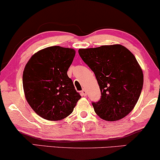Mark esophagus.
I'll return each instance as SVG.
<instances>
[{"label": "esophagus", "mask_w": 160, "mask_h": 160, "mask_svg": "<svg viewBox=\"0 0 160 160\" xmlns=\"http://www.w3.org/2000/svg\"><path fill=\"white\" fill-rule=\"evenodd\" d=\"M81 94H82V96H87V91H86V90H84V89L82 90V91H81Z\"/></svg>", "instance_id": "esophagus-1"}]
</instances>
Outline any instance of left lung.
I'll return each mask as SVG.
<instances>
[{"label": "left lung", "mask_w": 160, "mask_h": 160, "mask_svg": "<svg viewBox=\"0 0 160 160\" xmlns=\"http://www.w3.org/2000/svg\"><path fill=\"white\" fill-rule=\"evenodd\" d=\"M82 60L93 71L101 98L94 110L106 121L125 117L135 107L143 86V72L133 54L121 44L79 49Z\"/></svg>", "instance_id": "8db88e82"}]
</instances>
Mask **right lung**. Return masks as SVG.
Returning <instances> with one entry per match:
<instances>
[{
	"label": "right lung",
	"instance_id": "obj_1",
	"mask_svg": "<svg viewBox=\"0 0 160 160\" xmlns=\"http://www.w3.org/2000/svg\"><path fill=\"white\" fill-rule=\"evenodd\" d=\"M76 51L59 46L35 52L23 72L25 97L32 109L50 121H58L73 111L81 96L68 76Z\"/></svg>",
	"mask_w": 160,
	"mask_h": 160
}]
</instances>
